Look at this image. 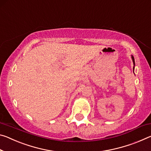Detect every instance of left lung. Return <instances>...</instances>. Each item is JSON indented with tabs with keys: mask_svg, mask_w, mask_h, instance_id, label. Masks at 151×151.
I'll return each instance as SVG.
<instances>
[{
	"mask_svg": "<svg viewBox=\"0 0 151 151\" xmlns=\"http://www.w3.org/2000/svg\"><path fill=\"white\" fill-rule=\"evenodd\" d=\"M131 58L132 60V62H133V64H134V67H133V70H134V67H135V62H134V56L132 55H131Z\"/></svg>",
	"mask_w": 151,
	"mask_h": 151,
	"instance_id": "8db88e82",
	"label": "left lung"
}]
</instances>
